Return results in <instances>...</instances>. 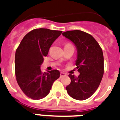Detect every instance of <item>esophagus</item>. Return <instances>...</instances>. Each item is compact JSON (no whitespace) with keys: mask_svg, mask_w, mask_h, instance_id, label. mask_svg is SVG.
Masks as SVG:
<instances>
[{"mask_svg":"<svg viewBox=\"0 0 120 120\" xmlns=\"http://www.w3.org/2000/svg\"><path fill=\"white\" fill-rule=\"evenodd\" d=\"M66 75H66V73H62V72L60 73V77L61 78L64 77H66Z\"/></svg>","mask_w":120,"mask_h":120,"instance_id":"obj_1","label":"esophagus"}]
</instances>
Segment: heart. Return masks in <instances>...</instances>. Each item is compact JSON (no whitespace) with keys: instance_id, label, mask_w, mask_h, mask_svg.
I'll return each mask as SVG.
<instances>
[{"instance_id":"1","label":"heart","mask_w":120,"mask_h":120,"mask_svg":"<svg viewBox=\"0 0 120 120\" xmlns=\"http://www.w3.org/2000/svg\"><path fill=\"white\" fill-rule=\"evenodd\" d=\"M68 44H69V43H68ZM68 44H66V45H68Z\"/></svg>"}]
</instances>
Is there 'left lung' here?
Wrapping results in <instances>:
<instances>
[{
    "label": "left lung",
    "instance_id": "8db88e82",
    "mask_svg": "<svg viewBox=\"0 0 120 120\" xmlns=\"http://www.w3.org/2000/svg\"><path fill=\"white\" fill-rule=\"evenodd\" d=\"M62 35L75 44L77 51L76 68L80 73L78 77L69 75L71 83L66 90L72 98L85 100L92 96L100 84L104 73L103 51L97 41L83 31H67Z\"/></svg>",
    "mask_w": 120,
    "mask_h": 120
}]
</instances>
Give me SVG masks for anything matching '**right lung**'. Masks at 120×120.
I'll list each match as a JSON object with an SVG mask.
<instances>
[{
    "label": "right lung",
    "instance_id": "1",
    "mask_svg": "<svg viewBox=\"0 0 120 120\" xmlns=\"http://www.w3.org/2000/svg\"><path fill=\"white\" fill-rule=\"evenodd\" d=\"M62 31L37 28L26 34L15 52V72L19 87L28 98L41 99L48 95L60 77L57 69L42 73L41 65L51 45Z\"/></svg>",
    "mask_w": 120,
    "mask_h": 120
}]
</instances>
